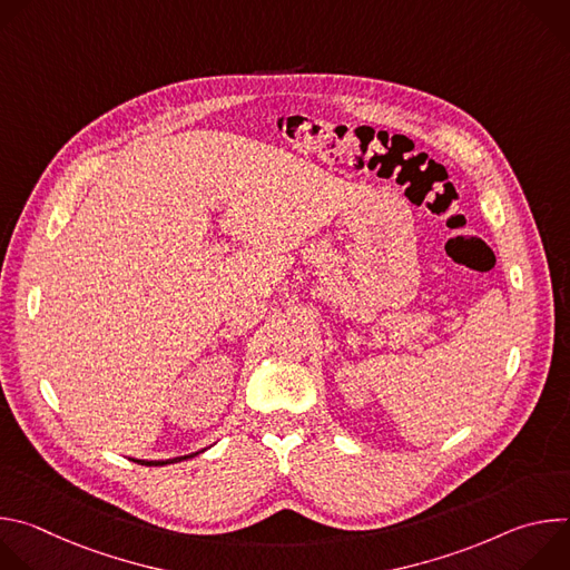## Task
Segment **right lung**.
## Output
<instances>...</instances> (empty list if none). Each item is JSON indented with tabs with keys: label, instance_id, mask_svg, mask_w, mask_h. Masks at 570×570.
I'll list each match as a JSON object with an SVG mask.
<instances>
[{
	"label": "right lung",
	"instance_id": "right-lung-1",
	"mask_svg": "<svg viewBox=\"0 0 570 570\" xmlns=\"http://www.w3.org/2000/svg\"><path fill=\"white\" fill-rule=\"evenodd\" d=\"M196 453H191V455H183V458H174V460H157V462H146V460H137L139 464H148V466H157V464H171V462H180V460H187V458H194Z\"/></svg>",
	"mask_w": 570,
	"mask_h": 570
}]
</instances>
